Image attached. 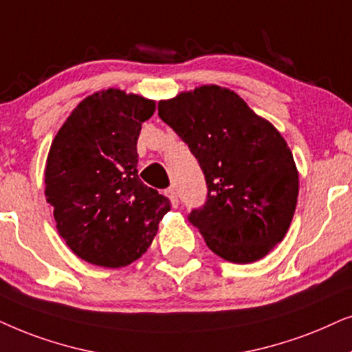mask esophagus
Instances as JSON below:
<instances>
[{
  "mask_svg": "<svg viewBox=\"0 0 352 352\" xmlns=\"http://www.w3.org/2000/svg\"><path fill=\"white\" fill-rule=\"evenodd\" d=\"M166 196H167V198H170L173 208H177V206H179V196H177L175 188H172V186H170V188H167L166 190Z\"/></svg>",
  "mask_w": 352,
  "mask_h": 352,
  "instance_id": "1",
  "label": "esophagus"
}]
</instances>
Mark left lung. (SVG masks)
<instances>
[{
    "instance_id": "left-lung-1",
    "label": "left lung",
    "mask_w": 352,
    "mask_h": 352,
    "mask_svg": "<svg viewBox=\"0 0 352 352\" xmlns=\"http://www.w3.org/2000/svg\"><path fill=\"white\" fill-rule=\"evenodd\" d=\"M159 117L188 144L204 173L206 203L188 214L225 261H259L287 235L299 179L278 130L236 93L204 85L159 101Z\"/></svg>"
}]
</instances>
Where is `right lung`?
Returning <instances> with one entry per match:
<instances>
[{
  "instance_id": "right-lung-1",
  "label": "right lung",
  "mask_w": 352,
  "mask_h": 352,
  "mask_svg": "<svg viewBox=\"0 0 352 352\" xmlns=\"http://www.w3.org/2000/svg\"><path fill=\"white\" fill-rule=\"evenodd\" d=\"M154 101L120 90L95 93L56 135L45 195L67 246L90 264L117 269L142 257L170 201L140 180L137 142Z\"/></svg>"
}]
</instances>
